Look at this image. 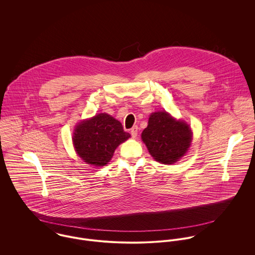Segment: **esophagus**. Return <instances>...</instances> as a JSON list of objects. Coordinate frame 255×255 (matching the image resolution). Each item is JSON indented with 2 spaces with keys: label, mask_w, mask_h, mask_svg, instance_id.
Returning <instances> with one entry per match:
<instances>
[{
  "label": "esophagus",
  "mask_w": 255,
  "mask_h": 255,
  "mask_svg": "<svg viewBox=\"0 0 255 255\" xmlns=\"http://www.w3.org/2000/svg\"><path fill=\"white\" fill-rule=\"evenodd\" d=\"M137 133H138V128H137V126L132 127V128L130 129V134H131L132 138H135V137L137 136Z\"/></svg>",
  "instance_id": "obj_1"
}]
</instances>
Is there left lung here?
<instances>
[{"mask_svg":"<svg viewBox=\"0 0 255 255\" xmlns=\"http://www.w3.org/2000/svg\"><path fill=\"white\" fill-rule=\"evenodd\" d=\"M192 135L189 124L182 119L178 120L164 110L150 114L141 139L155 161L172 165L188 152Z\"/></svg>","mask_w":255,"mask_h":255,"instance_id":"8db88e82","label":"left lung"}]
</instances>
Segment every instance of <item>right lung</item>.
Listing matches in <instances>:
<instances>
[{
    "mask_svg": "<svg viewBox=\"0 0 255 255\" xmlns=\"http://www.w3.org/2000/svg\"><path fill=\"white\" fill-rule=\"evenodd\" d=\"M130 134L120 121L107 113H100L78 122L73 129V148L77 156L92 167L106 166L117 147Z\"/></svg>",
    "mask_w": 255,
    "mask_h": 255,
    "instance_id": "obj_1",
    "label": "right lung"
}]
</instances>
